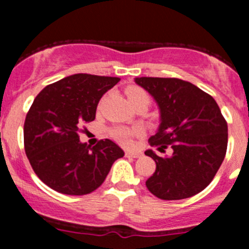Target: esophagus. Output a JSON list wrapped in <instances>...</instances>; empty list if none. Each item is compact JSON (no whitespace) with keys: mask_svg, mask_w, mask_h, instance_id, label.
I'll list each match as a JSON object with an SVG mask.
<instances>
[{"mask_svg":"<svg viewBox=\"0 0 249 249\" xmlns=\"http://www.w3.org/2000/svg\"><path fill=\"white\" fill-rule=\"evenodd\" d=\"M125 155H126V157H129V158H141L142 157V153H140V152H126L125 153Z\"/></svg>","mask_w":249,"mask_h":249,"instance_id":"obj_1","label":"esophagus"}]
</instances>
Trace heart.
<instances>
[{"instance_id": "b5f03b06", "label": "heart", "mask_w": 249, "mask_h": 249, "mask_svg": "<svg viewBox=\"0 0 249 249\" xmlns=\"http://www.w3.org/2000/svg\"><path fill=\"white\" fill-rule=\"evenodd\" d=\"M126 95L127 99H129L130 104L134 106L136 104H145L148 106L150 102L149 95L147 94V91L139 87H130L126 89ZM109 135L113 140L117 141L119 144L124 145V147H129L131 145L132 139L135 136H140L141 135V129L139 127H127V126H114L109 130Z\"/></svg>"}]
</instances>
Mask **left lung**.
<instances>
[{"label":"left lung","instance_id":"1","mask_svg":"<svg viewBox=\"0 0 249 249\" xmlns=\"http://www.w3.org/2000/svg\"><path fill=\"white\" fill-rule=\"evenodd\" d=\"M136 83L158 102L161 124L149 139L152 147L170 157L144 152L157 164L145 182L161 200H182L202 192L214 178L225 158L228 124L215 100L187 80L141 77Z\"/></svg>","mask_w":249,"mask_h":249}]
</instances>
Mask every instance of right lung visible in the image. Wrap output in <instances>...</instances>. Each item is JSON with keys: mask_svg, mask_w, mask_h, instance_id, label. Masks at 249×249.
<instances>
[{"mask_svg": "<svg viewBox=\"0 0 249 249\" xmlns=\"http://www.w3.org/2000/svg\"><path fill=\"white\" fill-rule=\"evenodd\" d=\"M119 80L73 74L47 85L30 107L24 123L25 153L39 179L55 192L90 194L105 182L113 162L124 157L110 140L90 147L78 135L84 123L95 119L102 95Z\"/></svg>", "mask_w": 249, "mask_h": 249, "instance_id": "right-lung-1", "label": "right lung"}]
</instances>
